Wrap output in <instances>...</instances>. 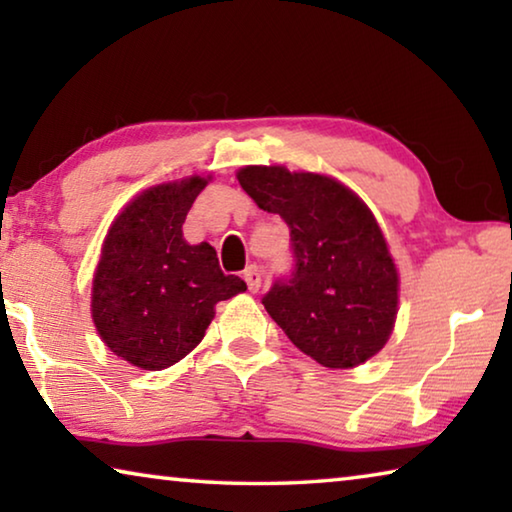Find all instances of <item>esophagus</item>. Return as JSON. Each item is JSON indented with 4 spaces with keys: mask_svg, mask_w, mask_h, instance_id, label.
I'll list each match as a JSON object with an SVG mask.
<instances>
[{
    "mask_svg": "<svg viewBox=\"0 0 512 512\" xmlns=\"http://www.w3.org/2000/svg\"><path fill=\"white\" fill-rule=\"evenodd\" d=\"M244 280H246V284H248V291H250V293H257L259 287H262V271H259V268H257L255 264L248 266L246 271H244Z\"/></svg>",
    "mask_w": 512,
    "mask_h": 512,
    "instance_id": "1",
    "label": "esophagus"
}]
</instances>
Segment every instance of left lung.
I'll list each match as a JSON object with an SVG mask.
<instances>
[{"mask_svg": "<svg viewBox=\"0 0 512 512\" xmlns=\"http://www.w3.org/2000/svg\"><path fill=\"white\" fill-rule=\"evenodd\" d=\"M237 178L291 232L293 271L262 298L271 318L325 368L375 357L393 332L400 277L368 205L320 173L244 167Z\"/></svg>", "mask_w": 512, "mask_h": 512, "instance_id": "8db88e82", "label": "left lung"}]
</instances>
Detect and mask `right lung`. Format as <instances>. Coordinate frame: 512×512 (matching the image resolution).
Segmentation results:
<instances>
[{
    "label": "right lung",
    "mask_w": 512,
    "mask_h": 512,
    "mask_svg": "<svg viewBox=\"0 0 512 512\" xmlns=\"http://www.w3.org/2000/svg\"><path fill=\"white\" fill-rule=\"evenodd\" d=\"M207 178L142 192L112 221L92 280V320L115 352L142 370H162L192 352L214 305L246 291L225 275L210 244L189 246L183 223Z\"/></svg>",
    "instance_id": "obj_1"
}]
</instances>
